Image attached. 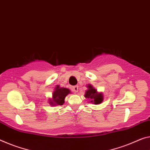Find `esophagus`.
Returning a JSON list of instances; mask_svg holds the SVG:
<instances>
[{
    "label": "esophagus",
    "mask_w": 150,
    "mask_h": 150,
    "mask_svg": "<svg viewBox=\"0 0 150 150\" xmlns=\"http://www.w3.org/2000/svg\"><path fill=\"white\" fill-rule=\"evenodd\" d=\"M73 90L74 93H78V86H74L73 87Z\"/></svg>",
    "instance_id": "1"
}]
</instances>
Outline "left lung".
Masks as SVG:
<instances>
[{
    "label": "left lung",
    "instance_id": "obj_1",
    "mask_svg": "<svg viewBox=\"0 0 150 150\" xmlns=\"http://www.w3.org/2000/svg\"><path fill=\"white\" fill-rule=\"evenodd\" d=\"M88 90L86 91L84 96L86 98H90L91 100V102L93 103L94 104L98 105L102 103L103 100V95L101 93H98L95 88H94L92 85H88Z\"/></svg>",
    "mask_w": 150,
    "mask_h": 150
}]
</instances>
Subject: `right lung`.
Here are the masks:
<instances>
[{
	"label": "right lung",
	"mask_w": 150,
	"mask_h": 150,
	"mask_svg": "<svg viewBox=\"0 0 150 150\" xmlns=\"http://www.w3.org/2000/svg\"><path fill=\"white\" fill-rule=\"evenodd\" d=\"M69 93H70V90L65 88H60L57 86L56 90L53 93V99L50 100V105H62L64 103V99Z\"/></svg>",
	"instance_id": "right-lung-1"
}]
</instances>
